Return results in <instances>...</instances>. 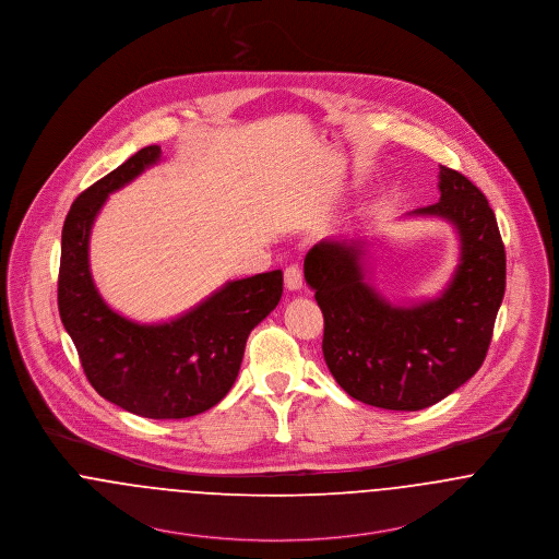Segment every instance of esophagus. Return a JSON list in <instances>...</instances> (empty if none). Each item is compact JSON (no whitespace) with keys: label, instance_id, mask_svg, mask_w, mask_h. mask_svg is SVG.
I'll list each match as a JSON object with an SVG mask.
<instances>
[{"label":"esophagus","instance_id":"esophagus-1","mask_svg":"<svg viewBox=\"0 0 559 559\" xmlns=\"http://www.w3.org/2000/svg\"><path fill=\"white\" fill-rule=\"evenodd\" d=\"M301 285H304V276H301V270H299V265H289L287 270H285V287L289 289V292H297V289H301Z\"/></svg>","mask_w":559,"mask_h":559}]
</instances>
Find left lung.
I'll return each mask as SVG.
<instances>
[{"label":"left lung","mask_w":559,"mask_h":559,"mask_svg":"<svg viewBox=\"0 0 559 559\" xmlns=\"http://www.w3.org/2000/svg\"><path fill=\"white\" fill-rule=\"evenodd\" d=\"M439 202L412 217H441L460 238V262L435 299L396 306L365 274L361 238L323 240L304 276L323 310V357L335 382L373 407L418 412L471 380L488 355L504 296L507 258L493 211L459 170L439 166Z\"/></svg>","instance_id":"obj_1"}]
</instances>
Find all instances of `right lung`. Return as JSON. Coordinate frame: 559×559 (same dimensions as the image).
<instances>
[{
  "mask_svg": "<svg viewBox=\"0 0 559 559\" xmlns=\"http://www.w3.org/2000/svg\"><path fill=\"white\" fill-rule=\"evenodd\" d=\"M160 154L158 145L139 150L71 204L61 238L59 312L103 399L143 418L177 420L228 394L251 329L281 301L283 272L230 281L168 323L141 325L111 310L91 274V230L107 197L160 163Z\"/></svg>",
  "mask_w": 559,
  "mask_h": 559,
  "instance_id": "1",
  "label": "right lung"
}]
</instances>
